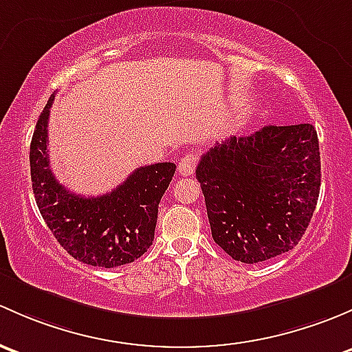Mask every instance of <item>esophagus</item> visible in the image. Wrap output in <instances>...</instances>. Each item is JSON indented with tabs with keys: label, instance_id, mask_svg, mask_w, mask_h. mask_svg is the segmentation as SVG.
Returning a JSON list of instances; mask_svg holds the SVG:
<instances>
[{
	"label": "esophagus",
	"instance_id": "34e87169",
	"mask_svg": "<svg viewBox=\"0 0 352 352\" xmlns=\"http://www.w3.org/2000/svg\"><path fill=\"white\" fill-rule=\"evenodd\" d=\"M198 164V155L197 154H186L179 159L177 162V173L181 176H191L197 169Z\"/></svg>",
	"mask_w": 352,
	"mask_h": 352
}]
</instances>
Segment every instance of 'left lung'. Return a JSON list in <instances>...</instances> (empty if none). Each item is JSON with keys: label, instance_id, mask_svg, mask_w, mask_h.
Returning a JSON list of instances; mask_svg holds the SVG:
<instances>
[{"label": "left lung", "instance_id": "8db88e82", "mask_svg": "<svg viewBox=\"0 0 352 352\" xmlns=\"http://www.w3.org/2000/svg\"><path fill=\"white\" fill-rule=\"evenodd\" d=\"M212 237L245 264L295 248L320 193V152L310 123L267 125L230 137L197 168Z\"/></svg>", "mask_w": 352, "mask_h": 352}]
</instances>
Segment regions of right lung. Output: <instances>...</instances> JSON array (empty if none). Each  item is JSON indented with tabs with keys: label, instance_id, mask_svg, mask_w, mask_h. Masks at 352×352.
<instances>
[{
	"label": "right lung",
	"instance_id": "1",
	"mask_svg": "<svg viewBox=\"0 0 352 352\" xmlns=\"http://www.w3.org/2000/svg\"><path fill=\"white\" fill-rule=\"evenodd\" d=\"M49 98L30 144V175L42 219L74 259L100 267L133 263L152 245L157 208L176 164L157 162L135 169L111 193L86 198L59 183L49 164Z\"/></svg>",
	"mask_w": 352,
	"mask_h": 352
}]
</instances>
